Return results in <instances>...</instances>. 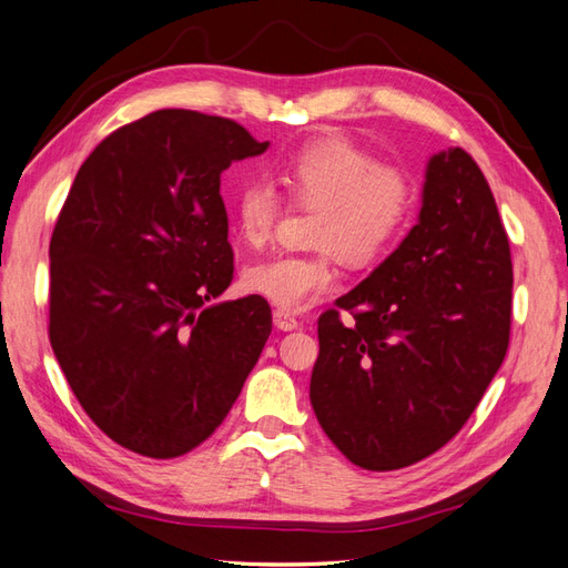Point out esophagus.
<instances>
[{"label":"esophagus","mask_w":568,"mask_h":568,"mask_svg":"<svg viewBox=\"0 0 568 568\" xmlns=\"http://www.w3.org/2000/svg\"><path fill=\"white\" fill-rule=\"evenodd\" d=\"M273 324L281 328V332H293V328H297L300 326V322H297V316L293 314V312H287V310H275L273 312Z\"/></svg>","instance_id":"obj_1"}]
</instances>
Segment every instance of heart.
I'll return each mask as SVG.
<instances>
[{"instance_id": "obj_1", "label": "heart", "mask_w": 568, "mask_h": 568, "mask_svg": "<svg viewBox=\"0 0 568 568\" xmlns=\"http://www.w3.org/2000/svg\"><path fill=\"white\" fill-rule=\"evenodd\" d=\"M278 181L295 203L316 207L310 254H275L244 271V285L275 305L300 310L336 285V254L367 266L397 242L414 210V183L402 169L377 164L358 144L324 135L302 144L278 166ZM242 242H268L278 195L263 181H246L232 205Z\"/></svg>"}]
</instances>
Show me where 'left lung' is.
I'll list each match as a JSON object with an SVG mask.
<instances>
[{
	"instance_id": "8db88e82",
	"label": "left lung",
	"mask_w": 568,
	"mask_h": 568,
	"mask_svg": "<svg viewBox=\"0 0 568 568\" xmlns=\"http://www.w3.org/2000/svg\"><path fill=\"white\" fill-rule=\"evenodd\" d=\"M510 295L508 236L481 169L459 148L433 154L412 232L320 316L310 399L328 440L373 471L440 450L506 358Z\"/></svg>"
}]
</instances>
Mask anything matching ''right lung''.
<instances>
[{
  "label": "right lung",
  "mask_w": 568,
  "mask_h": 568,
  "mask_svg": "<svg viewBox=\"0 0 568 568\" xmlns=\"http://www.w3.org/2000/svg\"><path fill=\"white\" fill-rule=\"evenodd\" d=\"M266 150L230 118L164 109L77 171L50 240V346L89 418L138 455L207 440L271 336L263 297L210 305L234 273L220 174Z\"/></svg>",
  "instance_id": "obj_1"
}]
</instances>
